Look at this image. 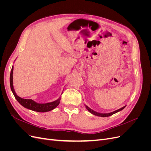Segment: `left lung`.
<instances>
[{"instance_id": "left-lung-1", "label": "left lung", "mask_w": 151, "mask_h": 151, "mask_svg": "<svg viewBox=\"0 0 151 151\" xmlns=\"http://www.w3.org/2000/svg\"><path fill=\"white\" fill-rule=\"evenodd\" d=\"M85 106H86V109H88V110L91 113H92L93 115H94L98 116H101V117H107V116H111V115H113V114H115V113H117V112H118V111H120L121 110H122L123 109H124L126 106H124L123 107L121 108L120 109H117V110H116V111H113V112L108 113H98V112H96V111H95L93 110V109H91L90 108H89L88 106H86V105H85Z\"/></svg>"}]
</instances>
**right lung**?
I'll return each instance as SVG.
<instances>
[{
	"label": "right lung",
	"mask_w": 151,
	"mask_h": 151,
	"mask_svg": "<svg viewBox=\"0 0 151 151\" xmlns=\"http://www.w3.org/2000/svg\"><path fill=\"white\" fill-rule=\"evenodd\" d=\"M10 86L12 92L15 98L17 99V101L19 102L22 106H24L27 109H31V110L35 111L37 112H47L55 108L59 104V103H60L61 99L60 97L53 102L47 103H38L32 99H23L19 96H18L15 92L13 86V66L12 67L10 74Z\"/></svg>",
	"instance_id": "obj_1"
}]
</instances>
